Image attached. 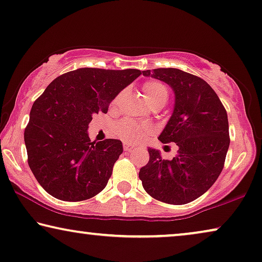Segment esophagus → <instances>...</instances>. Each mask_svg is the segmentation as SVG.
<instances>
[{
  "instance_id": "esophagus-1",
  "label": "esophagus",
  "mask_w": 262,
  "mask_h": 262,
  "mask_svg": "<svg viewBox=\"0 0 262 262\" xmlns=\"http://www.w3.org/2000/svg\"><path fill=\"white\" fill-rule=\"evenodd\" d=\"M133 148H134V146L130 145V143H124L123 145V149L126 150V152H130Z\"/></svg>"
}]
</instances>
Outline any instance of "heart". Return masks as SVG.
Segmentation results:
<instances>
[{"label": "heart", "instance_id": "1", "mask_svg": "<svg viewBox=\"0 0 262 262\" xmlns=\"http://www.w3.org/2000/svg\"><path fill=\"white\" fill-rule=\"evenodd\" d=\"M143 93H145L146 98L148 99L150 104L157 102H167L168 98V89L167 86L158 80H148L143 84ZM120 94L114 99V104L119 102L121 97ZM116 130L121 138L126 141L130 142H139L146 138L149 134V127L147 124L135 122L133 120H122L116 124Z\"/></svg>", "mask_w": 262, "mask_h": 262}]
</instances>
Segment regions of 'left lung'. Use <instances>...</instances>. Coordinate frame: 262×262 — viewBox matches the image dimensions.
Segmentation results:
<instances>
[{"instance_id": "left-lung-1", "label": "left lung", "mask_w": 262, "mask_h": 262, "mask_svg": "<svg viewBox=\"0 0 262 262\" xmlns=\"http://www.w3.org/2000/svg\"><path fill=\"white\" fill-rule=\"evenodd\" d=\"M143 76L163 80L174 91V108L159 135L163 143L176 142L178 153L164 160L148 148L149 161L139 178L150 197L182 205L205 193L222 172L229 148L227 112L204 79L178 69H154Z\"/></svg>"}]
</instances>
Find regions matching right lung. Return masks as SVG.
Wrapping results in <instances>:
<instances>
[{"mask_svg": "<svg viewBox=\"0 0 262 262\" xmlns=\"http://www.w3.org/2000/svg\"><path fill=\"white\" fill-rule=\"evenodd\" d=\"M140 75L136 69H78L57 77L33 103L25 129L28 165L51 196L85 201L106 186L122 142H93L88 128Z\"/></svg>", "mask_w": 262, "mask_h": 262, "instance_id": "right-lung-1", "label": "right lung"}]
</instances>
